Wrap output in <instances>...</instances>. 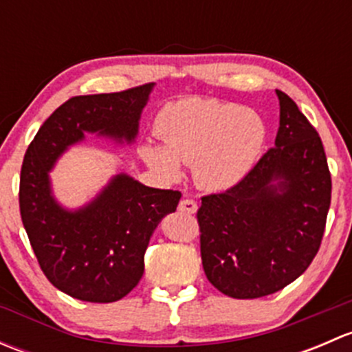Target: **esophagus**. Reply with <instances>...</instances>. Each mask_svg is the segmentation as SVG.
Masks as SVG:
<instances>
[{"label": "esophagus", "mask_w": 352, "mask_h": 352, "mask_svg": "<svg viewBox=\"0 0 352 352\" xmlns=\"http://www.w3.org/2000/svg\"><path fill=\"white\" fill-rule=\"evenodd\" d=\"M179 209L182 212H187V214H194V212L197 211V202L194 201V199L186 197V199H182V201H180Z\"/></svg>", "instance_id": "34e87169"}]
</instances>
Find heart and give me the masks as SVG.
<instances>
[{
    "label": "heart",
    "mask_w": 352,
    "mask_h": 352,
    "mask_svg": "<svg viewBox=\"0 0 352 352\" xmlns=\"http://www.w3.org/2000/svg\"><path fill=\"white\" fill-rule=\"evenodd\" d=\"M156 129L163 144L141 146L144 162L177 179L180 163L192 165L194 180L209 192L242 184L265 146L267 127L258 112L214 98H186L160 112Z\"/></svg>",
    "instance_id": "b5f03b06"
}]
</instances>
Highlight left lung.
<instances>
[{
    "label": "left lung",
    "instance_id": "left-lung-1",
    "mask_svg": "<svg viewBox=\"0 0 352 352\" xmlns=\"http://www.w3.org/2000/svg\"><path fill=\"white\" fill-rule=\"evenodd\" d=\"M276 94L274 148L242 184L202 197L197 211L206 278L239 300L276 293L307 271L330 208L332 180L320 136L286 94Z\"/></svg>",
    "mask_w": 352,
    "mask_h": 352
}]
</instances>
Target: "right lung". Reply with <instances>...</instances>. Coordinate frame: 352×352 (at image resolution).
Segmentation results:
<instances>
[{
  "label": "right lung",
  "instance_id": "add662e5",
  "mask_svg": "<svg viewBox=\"0 0 352 352\" xmlns=\"http://www.w3.org/2000/svg\"><path fill=\"white\" fill-rule=\"evenodd\" d=\"M153 87L69 98L42 124L25 153L20 173L25 232L45 278L76 300L112 303L136 287L151 235L175 211L182 194L117 173L88 204L67 209L54 197L49 172L85 133L134 143Z\"/></svg>",
  "mask_w": 352,
  "mask_h": 352
}]
</instances>
